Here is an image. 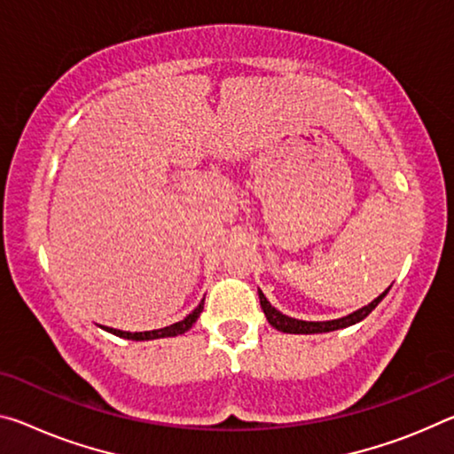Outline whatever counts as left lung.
Here are the masks:
<instances>
[{"instance_id": "8db88e82", "label": "left lung", "mask_w": 454, "mask_h": 454, "mask_svg": "<svg viewBox=\"0 0 454 454\" xmlns=\"http://www.w3.org/2000/svg\"><path fill=\"white\" fill-rule=\"evenodd\" d=\"M387 291H390V286L380 294V297H376L372 301V303H368L362 309H357V311L345 315V317H340V319H331V321H303V319H294V317H289V315H283L278 311V309L272 307L269 303V299L264 297V293L258 289V299H261V307L262 311L266 315V319H269V323L272 327H275L277 331H283V333H297V335H311V333H329V331H337V329H345L349 325H356V323L364 321L368 315L373 311L380 305V301H382Z\"/></svg>"}]
</instances>
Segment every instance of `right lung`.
Listing matches in <instances>:
<instances>
[{
	"label": "right lung",
	"mask_w": 454,
	"mask_h": 454,
	"mask_svg": "<svg viewBox=\"0 0 454 454\" xmlns=\"http://www.w3.org/2000/svg\"><path fill=\"white\" fill-rule=\"evenodd\" d=\"M206 299V297H204ZM204 299H201V303L193 309V311L188 315V317L174 323V325L169 327H163V329H153V331H121V329H113V327H105L100 325V329L109 331V333L117 335V337H123V340H133V341H149V340H161V337H176V335H182L185 331H190L193 323L198 321L200 313L204 311Z\"/></svg>",
	"instance_id": "1"
}]
</instances>
